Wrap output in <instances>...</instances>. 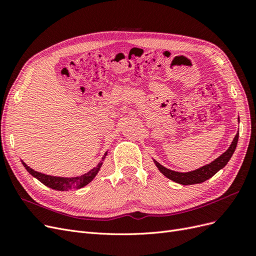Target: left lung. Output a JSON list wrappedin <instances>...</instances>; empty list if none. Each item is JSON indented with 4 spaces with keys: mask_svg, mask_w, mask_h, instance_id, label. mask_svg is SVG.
Listing matches in <instances>:
<instances>
[{
    "mask_svg": "<svg viewBox=\"0 0 256 256\" xmlns=\"http://www.w3.org/2000/svg\"><path fill=\"white\" fill-rule=\"evenodd\" d=\"M238 122H239V118H238ZM238 136H239V134L237 132L233 142H232V144L230 145L226 152H224L221 156L214 159L212 162H210V164H205L202 168H198L194 170V171L176 172V171H173V170H170L164 166H161L158 161L152 159L154 164H156L159 171L164 174L166 178H168V180H171L177 184L187 186V184H196L204 182L205 180H209V178L212 177L216 172H219L221 168H223L228 164V162L230 161L232 156H233V154L236 150Z\"/></svg>",
    "mask_w": 256,
    "mask_h": 256,
    "instance_id": "obj_1",
    "label": "left lung"
}]
</instances>
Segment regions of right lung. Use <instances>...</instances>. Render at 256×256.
I'll return each instance as SVG.
<instances>
[{
  "instance_id": "right-lung-1",
  "label": "right lung",
  "mask_w": 256,
  "mask_h": 256,
  "mask_svg": "<svg viewBox=\"0 0 256 256\" xmlns=\"http://www.w3.org/2000/svg\"><path fill=\"white\" fill-rule=\"evenodd\" d=\"M106 154H108V152H106L102 161H100L94 168H92L90 171H88V173H85L81 176H76V177H58V176L42 174L40 172L35 171V170H33V168H30L22 160H21V162H22L23 166L26 168V171L33 177L37 178V180L40 182H42L44 186H47V187L54 189V190H58V191H68V190L81 189V188L85 187L86 184H88L92 180H94L96 175L98 174V172L100 171V168L102 166L104 160L106 159Z\"/></svg>"
}]
</instances>
